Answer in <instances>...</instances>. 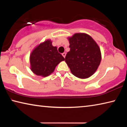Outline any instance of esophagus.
Returning <instances> with one entry per match:
<instances>
[{
  "label": "esophagus",
  "instance_id": "1",
  "mask_svg": "<svg viewBox=\"0 0 127 127\" xmlns=\"http://www.w3.org/2000/svg\"><path fill=\"white\" fill-rule=\"evenodd\" d=\"M62 55H63V57L64 58H65V55H66V53H62Z\"/></svg>",
  "mask_w": 127,
  "mask_h": 127
}]
</instances>
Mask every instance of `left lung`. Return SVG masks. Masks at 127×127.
Returning <instances> with one entry per match:
<instances>
[{
	"label": "left lung",
	"instance_id": "obj_1",
	"mask_svg": "<svg viewBox=\"0 0 127 127\" xmlns=\"http://www.w3.org/2000/svg\"><path fill=\"white\" fill-rule=\"evenodd\" d=\"M70 51L65 61L72 73L82 79L89 78L99 66L101 54L94 40L86 33H75L68 38Z\"/></svg>",
	"mask_w": 127,
	"mask_h": 127
}]
</instances>
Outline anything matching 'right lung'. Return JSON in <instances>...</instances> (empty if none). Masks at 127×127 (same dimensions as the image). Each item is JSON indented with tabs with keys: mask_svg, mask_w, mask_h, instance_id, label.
<instances>
[{
	"mask_svg": "<svg viewBox=\"0 0 127 127\" xmlns=\"http://www.w3.org/2000/svg\"><path fill=\"white\" fill-rule=\"evenodd\" d=\"M31 69L34 73L46 77L54 72L58 64L64 61L57 48L52 45L51 40L41 43L32 51L30 57Z\"/></svg>",
	"mask_w": 127,
	"mask_h": 127,
	"instance_id": "add662e5",
	"label": "right lung"
}]
</instances>
